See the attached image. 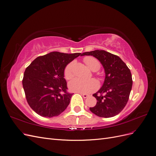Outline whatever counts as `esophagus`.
Returning a JSON list of instances; mask_svg holds the SVG:
<instances>
[{"instance_id":"1","label":"esophagus","mask_w":156,"mask_h":156,"mask_svg":"<svg viewBox=\"0 0 156 156\" xmlns=\"http://www.w3.org/2000/svg\"><path fill=\"white\" fill-rule=\"evenodd\" d=\"M81 94L82 95V96L84 98H88L89 96L88 95V94H82V93H81Z\"/></svg>"}]
</instances>
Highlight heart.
Returning a JSON list of instances; mask_svg holds the SVG:
<instances>
[{
  "instance_id": "1",
  "label": "heart",
  "mask_w": 156,
  "mask_h": 156,
  "mask_svg": "<svg viewBox=\"0 0 156 156\" xmlns=\"http://www.w3.org/2000/svg\"><path fill=\"white\" fill-rule=\"evenodd\" d=\"M83 61L87 67L94 72H96L100 68V63L99 60L92 56H87L84 57ZM73 65L74 62H71L65 67L64 70L65 79H70L73 76ZM68 87L70 90L73 92L86 94L96 90L99 87V84L96 80L94 79L83 80L79 78H74L69 82Z\"/></svg>"
}]
</instances>
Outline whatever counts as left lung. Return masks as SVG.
Segmentation results:
<instances>
[{
    "instance_id": "8db88e82",
    "label": "left lung",
    "mask_w": 156,
    "mask_h": 156,
    "mask_svg": "<svg viewBox=\"0 0 156 156\" xmlns=\"http://www.w3.org/2000/svg\"><path fill=\"white\" fill-rule=\"evenodd\" d=\"M91 55L100 60L105 72L102 87L93 94L96 105L90 107L94 114L103 118L115 116L123 110L129 100L132 88L130 69L117 55L104 50L85 52L81 56Z\"/></svg>"
}]
</instances>
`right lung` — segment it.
I'll return each mask as SVG.
<instances>
[{
	"mask_svg": "<svg viewBox=\"0 0 156 156\" xmlns=\"http://www.w3.org/2000/svg\"><path fill=\"white\" fill-rule=\"evenodd\" d=\"M81 54L51 52L37 57L26 68L23 87L28 103L37 115L56 116L67 108L73 94L68 92L64 70Z\"/></svg>",
	"mask_w": 156,
	"mask_h": 156,
	"instance_id": "obj_1",
	"label": "right lung"
}]
</instances>
